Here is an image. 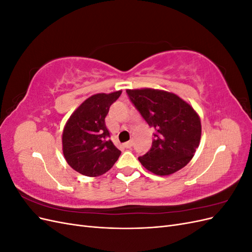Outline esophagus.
I'll list each match as a JSON object with an SVG mask.
<instances>
[{
    "label": "esophagus",
    "mask_w": 252,
    "mask_h": 252,
    "mask_svg": "<svg viewBox=\"0 0 252 252\" xmlns=\"http://www.w3.org/2000/svg\"><path fill=\"white\" fill-rule=\"evenodd\" d=\"M124 147L127 149H130L132 147V141H128L124 144Z\"/></svg>",
    "instance_id": "esophagus-1"
}]
</instances>
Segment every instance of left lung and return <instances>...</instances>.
Returning <instances> with one entry per match:
<instances>
[{
  "mask_svg": "<svg viewBox=\"0 0 252 252\" xmlns=\"http://www.w3.org/2000/svg\"><path fill=\"white\" fill-rule=\"evenodd\" d=\"M126 93L143 119L157 132L152 146L139 161L158 175H169L185 167L201 141L199 114L187 102L168 91L143 88Z\"/></svg>",
  "mask_w": 252,
  "mask_h": 252,
  "instance_id": "1",
  "label": "left lung"
}]
</instances>
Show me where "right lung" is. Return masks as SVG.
Listing matches in <instances>:
<instances>
[{
	"mask_svg": "<svg viewBox=\"0 0 252 252\" xmlns=\"http://www.w3.org/2000/svg\"><path fill=\"white\" fill-rule=\"evenodd\" d=\"M121 94L122 90L91 95L67 121L62 136L63 154L68 165L83 175L98 177L118 161L121 151L109 139L105 118Z\"/></svg>",
	"mask_w": 252,
	"mask_h": 252,
	"instance_id": "obj_1",
	"label": "right lung"
}]
</instances>
